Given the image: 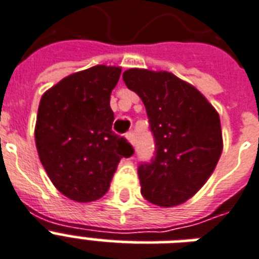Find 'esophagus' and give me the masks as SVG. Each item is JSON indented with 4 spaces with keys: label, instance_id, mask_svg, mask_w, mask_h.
Instances as JSON below:
<instances>
[{
    "label": "esophagus",
    "instance_id": "34e87169",
    "mask_svg": "<svg viewBox=\"0 0 259 259\" xmlns=\"http://www.w3.org/2000/svg\"><path fill=\"white\" fill-rule=\"evenodd\" d=\"M126 138H127V141H129L132 145L136 144V134H134V132H129V133L126 134Z\"/></svg>",
    "mask_w": 259,
    "mask_h": 259
}]
</instances>
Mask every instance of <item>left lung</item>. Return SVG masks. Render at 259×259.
<instances>
[{
	"instance_id": "8db88e82",
	"label": "left lung",
	"mask_w": 259,
	"mask_h": 259,
	"mask_svg": "<svg viewBox=\"0 0 259 259\" xmlns=\"http://www.w3.org/2000/svg\"><path fill=\"white\" fill-rule=\"evenodd\" d=\"M122 78L144 102L156 141L152 162L138 168L142 196L160 207L181 204L205 184L219 161V114L196 87L172 72L130 68Z\"/></svg>"
}]
</instances>
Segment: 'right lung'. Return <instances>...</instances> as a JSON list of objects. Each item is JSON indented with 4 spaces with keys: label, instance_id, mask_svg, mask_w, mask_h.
I'll return each mask as SVG.
<instances>
[{
    "label": "right lung",
    "instance_id": "right-lung-1",
    "mask_svg": "<svg viewBox=\"0 0 259 259\" xmlns=\"http://www.w3.org/2000/svg\"><path fill=\"white\" fill-rule=\"evenodd\" d=\"M121 67L94 66L42 94L34 127L38 157L59 192L78 203L101 199L122 157L134 153L111 130L110 95Z\"/></svg>",
    "mask_w": 259,
    "mask_h": 259
}]
</instances>
